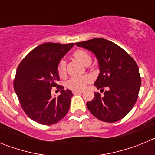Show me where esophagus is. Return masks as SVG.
I'll return each mask as SVG.
<instances>
[{
    "label": "esophagus",
    "mask_w": 155,
    "mask_h": 155,
    "mask_svg": "<svg viewBox=\"0 0 155 155\" xmlns=\"http://www.w3.org/2000/svg\"><path fill=\"white\" fill-rule=\"evenodd\" d=\"M83 92V91H73V94H81V93Z\"/></svg>",
    "instance_id": "1"
}]
</instances>
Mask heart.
Returning <instances> with one entry per match:
<instances>
[{"label": "heart", "mask_w": 155, "mask_h": 155, "mask_svg": "<svg viewBox=\"0 0 155 155\" xmlns=\"http://www.w3.org/2000/svg\"><path fill=\"white\" fill-rule=\"evenodd\" d=\"M74 57L77 61H79L81 64L83 65H87L90 64L91 62V57L90 54L87 51L83 50H78L74 53ZM58 74L61 78H64L66 75V65L65 62L64 61H61L60 62L57 68ZM90 78L87 76H81V77H74L72 78L69 79L67 82V87L68 88L74 91H81L84 89L87 86V84L89 83Z\"/></svg>", "instance_id": "heart-1"}]
</instances>
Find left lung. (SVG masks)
<instances>
[{
	"label": "left lung",
	"mask_w": 155,
	"mask_h": 155,
	"mask_svg": "<svg viewBox=\"0 0 155 155\" xmlns=\"http://www.w3.org/2000/svg\"><path fill=\"white\" fill-rule=\"evenodd\" d=\"M94 54L100 73L94 83L102 95L94 92L87 107L101 121L115 123L127 116L134 107L141 85L139 68L134 59L114 42L102 38L77 42Z\"/></svg>",
	"instance_id": "obj_1"
}]
</instances>
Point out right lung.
Masks as SVG:
<instances>
[{"label": "right lung", "mask_w": 155, "mask_h": 155, "mask_svg": "<svg viewBox=\"0 0 155 155\" xmlns=\"http://www.w3.org/2000/svg\"><path fill=\"white\" fill-rule=\"evenodd\" d=\"M74 43L46 42L31 50L18 67L14 89L27 116L38 124L53 125L62 120L71 106L73 93L58 86L61 94L51 90L60 80L57 68Z\"/></svg>", "instance_id": "right-lung-1"}]
</instances>
